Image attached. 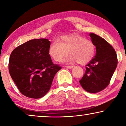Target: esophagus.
<instances>
[{
  "label": "esophagus",
  "instance_id": "esophagus-1",
  "mask_svg": "<svg viewBox=\"0 0 126 126\" xmlns=\"http://www.w3.org/2000/svg\"><path fill=\"white\" fill-rule=\"evenodd\" d=\"M73 66H65V68H68V69H72L73 68Z\"/></svg>",
  "mask_w": 126,
  "mask_h": 126
}]
</instances>
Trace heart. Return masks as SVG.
Listing matches in <instances>:
<instances>
[{
    "mask_svg": "<svg viewBox=\"0 0 126 126\" xmlns=\"http://www.w3.org/2000/svg\"><path fill=\"white\" fill-rule=\"evenodd\" d=\"M95 51V45L92 41L77 34L61 36L53 41L49 48V56L57 62L61 61L69 52L71 55L63 61L65 63H88L94 58Z\"/></svg>",
    "mask_w": 126,
    "mask_h": 126,
    "instance_id": "1",
    "label": "heart"
}]
</instances>
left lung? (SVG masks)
<instances>
[{"mask_svg":"<svg viewBox=\"0 0 126 126\" xmlns=\"http://www.w3.org/2000/svg\"><path fill=\"white\" fill-rule=\"evenodd\" d=\"M89 36L95 45L96 55L86 65L85 73L79 82L87 92L94 94L108 85L116 68L118 58L114 49L104 38L93 32Z\"/></svg>","mask_w":126,"mask_h":126,"instance_id":"1","label":"left lung"}]
</instances>
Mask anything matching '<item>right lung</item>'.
Instances as JSON below:
<instances>
[{"label":"right lung","instance_id":"obj_1","mask_svg":"<svg viewBox=\"0 0 126 126\" xmlns=\"http://www.w3.org/2000/svg\"><path fill=\"white\" fill-rule=\"evenodd\" d=\"M50 45L47 39H32L15 48L10 55V76L20 93L27 97L39 99L45 95L61 69L51 61Z\"/></svg>","mask_w":126,"mask_h":126}]
</instances>
